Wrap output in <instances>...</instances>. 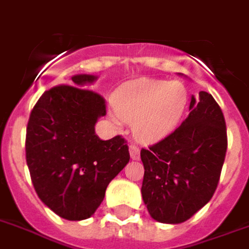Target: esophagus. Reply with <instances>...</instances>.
Returning a JSON list of instances; mask_svg holds the SVG:
<instances>
[{
    "mask_svg": "<svg viewBox=\"0 0 249 249\" xmlns=\"http://www.w3.org/2000/svg\"><path fill=\"white\" fill-rule=\"evenodd\" d=\"M130 155H131V159L132 160H139L140 158V149L136 147V145L131 144L130 145Z\"/></svg>",
    "mask_w": 249,
    "mask_h": 249,
    "instance_id": "34e87169",
    "label": "esophagus"
}]
</instances>
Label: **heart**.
Here are the masks:
<instances>
[{
  "instance_id": "heart-1",
  "label": "heart",
  "mask_w": 249,
  "mask_h": 249,
  "mask_svg": "<svg viewBox=\"0 0 249 249\" xmlns=\"http://www.w3.org/2000/svg\"><path fill=\"white\" fill-rule=\"evenodd\" d=\"M188 105V90L178 81L139 78L124 84L114 97L111 121L134 123L138 138L156 143L180 124Z\"/></svg>"
}]
</instances>
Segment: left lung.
I'll use <instances>...</instances> for the list:
<instances>
[{
	"label": "left lung",
	"instance_id": "1",
	"mask_svg": "<svg viewBox=\"0 0 249 249\" xmlns=\"http://www.w3.org/2000/svg\"><path fill=\"white\" fill-rule=\"evenodd\" d=\"M189 110L171 135L140 151L142 197L149 215L161 223H182L210 201L226 158L227 130L216 101L199 91Z\"/></svg>",
	"mask_w": 249,
	"mask_h": 249
}]
</instances>
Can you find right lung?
Returning a JSON list of instances; mask_svg holds the SVG:
<instances>
[{"instance_id":"1","label":"right lung","mask_w":249,"mask_h":249,"mask_svg":"<svg viewBox=\"0 0 249 249\" xmlns=\"http://www.w3.org/2000/svg\"><path fill=\"white\" fill-rule=\"evenodd\" d=\"M93 74L72 76L69 85L44 91L30 114L26 161L35 192L68 220L88 219L104 201L110 181L130 160L122 136L102 140L94 126L106 105L88 89Z\"/></svg>"}]
</instances>
